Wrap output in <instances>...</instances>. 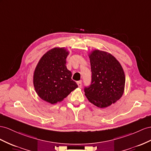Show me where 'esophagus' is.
I'll use <instances>...</instances> for the list:
<instances>
[{
    "label": "esophagus",
    "mask_w": 151,
    "mask_h": 151,
    "mask_svg": "<svg viewBox=\"0 0 151 151\" xmlns=\"http://www.w3.org/2000/svg\"><path fill=\"white\" fill-rule=\"evenodd\" d=\"M77 85H78V87H82V81H78V82H77Z\"/></svg>",
    "instance_id": "esophagus-1"
}]
</instances>
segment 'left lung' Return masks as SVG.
Wrapping results in <instances>:
<instances>
[{"instance_id": "8db88e82", "label": "left lung", "mask_w": 151, "mask_h": 151, "mask_svg": "<svg viewBox=\"0 0 151 151\" xmlns=\"http://www.w3.org/2000/svg\"><path fill=\"white\" fill-rule=\"evenodd\" d=\"M92 82L85 87V95L91 103L106 108L122 97L125 74L119 62L110 53L94 50L89 54Z\"/></svg>"}]
</instances>
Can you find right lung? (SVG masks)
Instances as JSON below:
<instances>
[{
    "label": "right lung",
    "instance_id": "obj_1",
    "mask_svg": "<svg viewBox=\"0 0 151 151\" xmlns=\"http://www.w3.org/2000/svg\"><path fill=\"white\" fill-rule=\"evenodd\" d=\"M69 52L65 48H53L39 60L33 75L34 88L41 99L51 104L60 102L78 87L67 69Z\"/></svg>",
    "mask_w": 151,
    "mask_h": 151
}]
</instances>
